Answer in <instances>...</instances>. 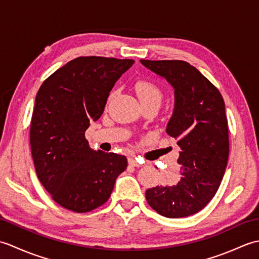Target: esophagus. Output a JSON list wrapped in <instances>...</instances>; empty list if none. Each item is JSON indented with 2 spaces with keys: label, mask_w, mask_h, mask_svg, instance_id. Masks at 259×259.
Returning a JSON list of instances; mask_svg holds the SVG:
<instances>
[{
  "label": "esophagus",
  "mask_w": 259,
  "mask_h": 259,
  "mask_svg": "<svg viewBox=\"0 0 259 259\" xmlns=\"http://www.w3.org/2000/svg\"><path fill=\"white\" fill-rule=\"evenodd\" d=\"M129 163L131 164V166H134V167H141V166H142V162L138 161V160H137V159H135V158H131L130 160H129Z\"/></svg>",
  "instance_id": "1"
}]
</instances>
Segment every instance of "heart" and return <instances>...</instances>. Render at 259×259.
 <instances>
[{"label":"heart","mask_w":259,"mask_h":259,"mask_svg":"<svg viewBox=\"0 0 259 259\" xmlns=\"http://www.w3.org/2000/svg\"><path fill=\"white\" fill-rule=\"evenodd\" d=\"M135 89L141 102L150 101V100L161 101V98H162L161 90L150 81H147V80L137 81L135 84Z\"/></svg>","instance_id":"b5f03b06"}]
</instances>
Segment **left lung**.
Instances as JSON below:
<instances>
[{"label": "left lung", "instance_id": "1", "mask_svg": "<svg viewBox=\"0 0 259 259\" xmlns=\"http://www.w3.org/2000/svg\"><path fill=\"white\" fill-rule=\"evenodd\" d=\"M175 90L167 134L177 139L181 177L174 186L147 189L149 206L168 218L191 216L221 186L229 156L228 122L221 92L195 67L180 60H140Z\"/></svg>", "mask_w": 259, "mask_h": 259}]
</instances>
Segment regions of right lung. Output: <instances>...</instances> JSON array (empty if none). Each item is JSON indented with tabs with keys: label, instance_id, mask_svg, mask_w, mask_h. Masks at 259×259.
<instances>
[{
	"label": "right lung",
	"instance_id": "add662e5",
	"mask_svg": "<svg viewBox=\"0 0 259 259\" xmlns=\"http://www.w3.org/2000/svg\"><path fill=\"white\" fill-rule=\"evenodd\" d=\"M134 63L79 57L49 76L36 93L30 129L33 162L43 187L65 209L88 212L102 206L128 166L124 156L91 149L84 133Z\"/></svg>",
	"mask_w": 259,
	"mask_h": 259
}]
</instances>
